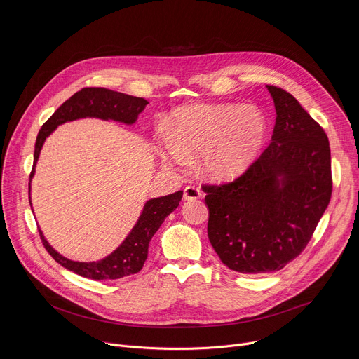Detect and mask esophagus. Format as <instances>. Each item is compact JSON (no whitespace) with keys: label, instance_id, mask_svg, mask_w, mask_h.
I'll return each instance as SVG.
<instances>
[{"label":"esophagus","instance_id":"esophagus-1","mask_svg":"<svg viewBox=\"0 0 359 359\" xmlns=\"http://www.w3.org/2000/svg\"><path fill=\"white\" fill-rule=\"evenodd\" d=\"M183 196H184V200H197L200 198L201 191L194 186H186L183 190Z\"/></svg>","mask_w":359,"mask_h":359}]
</instances>
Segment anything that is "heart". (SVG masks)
I'll list each match as a JSON object with an SVG mask.
<instances>
[{"label": "heart", "mask_w": 359, "mask_h": 359, "mask_svg": "<svg viewBox=\"0 0 359 359\" xmlns=\"http://www.w3.org/2000/svg\"><path fill=\"white\" fill-rule=\"evenodd\" d=\"M269 123L254 105L198 104L180 108L165 136L163 159L176 168L200 155L201 172L216 182L244 175L259 158Z\"/></svg>", "instance_id": "b5f03b06"}]
</instances>
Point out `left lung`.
<instances>
[{
  "label": "left lung",
  "instance_id": "8db88e82",
  "mask_svg": "<svg viewBox=\"0 0 359 359\" xmlns=\"http://www.w3.org/2000/svg\"><path fill=\"white\" fill-rule=\"evenodd\" d=\"M276 108L270 146L237 180L203 186L209 240L229 269L281 270L310 241L331 198V151L324 129L299 102L266 86Z\"/></svg>",
  "mask_w": 359,
  "mask_h": 359
}]
</instances>
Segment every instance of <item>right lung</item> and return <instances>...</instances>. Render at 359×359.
Masks as SVG:
<instances>
[{
    "mask_svg": "<svg viewBox=\"0 0 359 359\" xmlns=\"http://www.w3.org/2000/svg\"><path fill=\"white\" fill-rule=\"evenodd\" d=\"M147 104L149 102L143 97L130 96L107 88H83L74 93L42 125L36 136L34 168L29 176V191L31 180L35 175V165L39 159L43 142L60 125L85 118H96L102 121H115L130 126L137 121V116L143 112ZM182 196L183 191L179 190L168 196L146 200L137 222L125 237V240L105 259L97 262L86 263L69 260L48 243L41 230L39 236L46 251L53 255V259L69 271L90 280H118L130 274H136L142 270L144 260L147 259V248L153 234L159 230L165 219L177 209Z\"/></svg>",
    "mask_w": 359,
    "mask_h": 359,
    "instance_id": "add662e5",
    "label": "right lung"
}]
</instances>
